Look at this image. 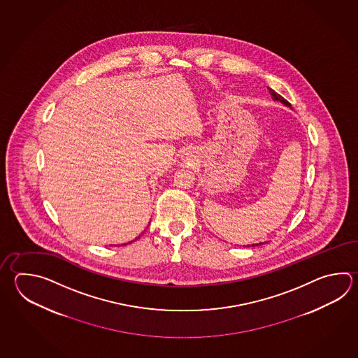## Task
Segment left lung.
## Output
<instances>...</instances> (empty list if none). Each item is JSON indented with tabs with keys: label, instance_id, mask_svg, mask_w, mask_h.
Segmentation results:
<instances>
[{
	"label": "left lung",
	"instance_id": "8db88e82",
	"mask_svg": "<svg viewBox=\"0 0 358 358\" xmlns=\"http://www.w3.org/2000/svg\"><path fill=\"white\" fill-rule=\"evenodd\" d=\"M269 89L270 95H271V98H273V101H277V102H280L282 104H285L287 107H289V108H292L291 107V103L288 102V101H285V98L282 96L280 94H278L275 90H273L271 88ZM264 242H260V243H254V245H248V248L250 246H256V245H263Z\"/></svg>",
	"mask_w": 358,
	"mask_h": 358
}]
</instances>
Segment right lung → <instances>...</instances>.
<instances>
[{
	"label": "right lung",
	"instance_id": "add662e5",
	"mask_svg": "<svg viewBox=\"0 0 358 358\" xmlns=\"http://www.w3.org/2000/svg\"><path fill=\"white\" fill-rule=\"evenodd\" d=\"M138 238H140V236H139V237H138ZM135 240H136V238H135ZM131 242H129V243H131Z\"/></svg>",
	"mask_w": 358,
	"mask_h": 358
}]
</instances>
